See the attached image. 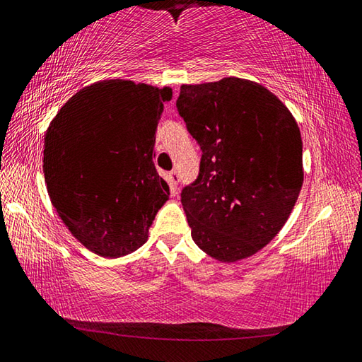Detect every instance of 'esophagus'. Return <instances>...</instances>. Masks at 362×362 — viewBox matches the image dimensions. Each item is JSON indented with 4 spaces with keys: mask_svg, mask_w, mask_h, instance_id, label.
Here are the masks:
<instances>
[{
    "mask_svg": "<svg viewBox=\"0 0 362 362\" xmlns=\"http://www.w3.org/2000/svg\"><path fill=\"white\" fill-rule=\"evenodd\" d=\"M168 182H170V187L176 191L177 187V182H180V175H177V171H170L168 173Z\"/></svg>",
    "mask_w": 362,
    "mask_h": 362,
    "instance_id": "esophagus-1",
    "label": "esophagus"
}]
</instances>
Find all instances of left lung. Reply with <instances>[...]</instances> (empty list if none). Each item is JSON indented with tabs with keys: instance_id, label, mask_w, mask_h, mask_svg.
I'll use <instances>...</instances> for the list:
<instances>
[{
	"instance_id": "left-lung-1",
	"label": "left lung",
	"mask_w": 362,
	"mask_h": 362,
	"mask_svg": "<svg viewBox=\"0 0 362 362\" xmlns=\"http://www.w3.org/2000/svg\"><path fill=\"white\" fill-rule=\"evenodd\" d=\"M176 107L202 149L197 180L181 192L192 240L221 262L256 255L302 189L296 119L269 88L240 78L181 86Z\"/></svg>"
}]
</instances>
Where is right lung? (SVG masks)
Instances as JSON below:
<instances>
[{
	"label": "right lung",
	"mask_w": 362,
	"mask_h": 362,
	"mask_svg": "<svg viewBox=\"0 0 362 362\" xmlns=\"http://www.w3.org/2000/svg\"><path fill=\"white\" fill-rule=\"evenodd\" d=\"M171 95L170 87L100 81L74 93L49 125L42 170L50 202L95 255L136 251L168 200L152 151Z\"/></svg>",
	"instance_id": "1"
}]
</instances>
